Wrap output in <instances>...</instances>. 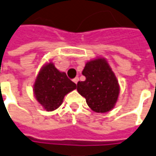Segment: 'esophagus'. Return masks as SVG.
<instances>
[{
	"label": "esophagus",
	"instance_id": "obj_1",
	"mask_svg": "<svg viewBox=\"0 0 156 156\" xmlns=\"http://www.w3.org/2000/svg\"><path fill=\"white\" fill-rule=\"evenodd\" d=\"M73 81H74V82H75L76 84H77V82L79 81V78H78V77H76V78H75V79L73 80Z\"/></svg>",
	"mask_w": 156,
	"mask_h": 156
}]
</instances>
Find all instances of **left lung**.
I'll list each match as a JSON object with an SVG mask.
<instances>
[{
    "label": "left lung",
    "mask_w": 156,
    "mask_h": 156,
    "mask_svg": "<svg viewBox=\"0 0 156 156\" xmlns=\"http://www.w3.org/2000/svg\"><path fill=\"white\" fill-rule=\"evenodd\" d=\"M84 81L77 83V91L95 112H107L116 105L119 95L117 77L105 58L87 62L82 71Z\"/></svg>",
    "instance_id": "left-lung-1"
}]
</instances>
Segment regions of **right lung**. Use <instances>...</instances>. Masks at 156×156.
Masks as SVG:
<instances>
[{
	"label": "right lung",
	"instance_id": "right-lung-1",
	"mask_svg": "<svg viewBox=\"0 0 156 156\" xmlns=\"http://www.w3.org/2000/svg\"><path fill=\"white\" fill-rule=\"evenodd\" d=\"M76 88V83L51 62L41 68L33 86V92L44 109L51 112L57 109L62 105L64 96Z\"/></svg>",
	"mask_w": 156,
	"mask_h": 156
}]
</instances>
